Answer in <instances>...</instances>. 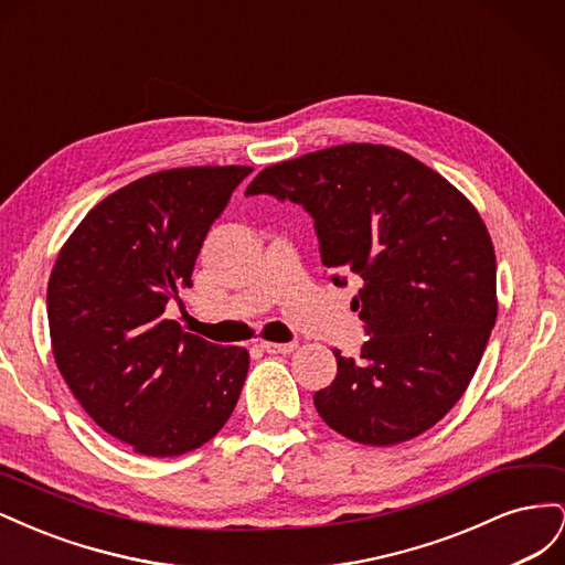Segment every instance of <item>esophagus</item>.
<instances>
[{
    "label": "esophagus",
    "mask_w": 565,
    "mask_h": 565,
    "mask_svg": "<svg viewBox=\"0 0 565 565\" xmlns=\"http://www.w3.org/2000/svg\"><path fill=\"white\" fill-rule=\"evenodd\" d=\"M262 349L266 353H278V355H287L297 349V341H289V344H278V341H262Z\"/></svg>",
    "instance_id": "1"
}]
</instances>
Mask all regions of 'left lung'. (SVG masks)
I'll return each mask as SVG.
<instances>
[{
    "instance_id": "left-lung-1",
    "label": "left lung",
    "mask_w": 565,
    "mask_h": 565,
    "mask_svg": "<svg viewBox=\"0 0 565 565\" xmlns=\"http://www.w3.org/2000/svg\"><path fill=\"white\" fill-rule=\"evenodd\" d=\"M292 200L316 221L322 264L347 285L370 339L334 349L337 377L313 405L337 434L396 446L446 417L467 391L498 320V262L481 214L407 152L377 143L322 148L266 167L247 195Z\"/></svg>"
}]
</instances>
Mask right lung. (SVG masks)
Returning a JSON list of instances; mask_svg holds the SVG:
<instances>
[{
    "instance_id": "add662e5",
    "label": "right lung",
    "mask_w": 565,
    "mask_h": 565,
    "mask_svg": "<svg viewBox=\"0 0 565 565\" xmlns=\"http://www.w3.org/2000/svg\"><path fill=\"white\" fill-rule=\"evenodd\" d=\"M252 167H179L119 188L79 221L46 287L54 361L100 429L146 457L212 440L249 370L243 347L167 320L214 218Z\"/></svg>"
}]
</instances>
